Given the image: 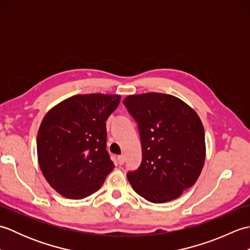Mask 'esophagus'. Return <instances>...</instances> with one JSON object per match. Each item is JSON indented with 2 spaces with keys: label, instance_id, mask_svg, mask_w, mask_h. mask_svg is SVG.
Returning a JSON list of instances; mask_svg holds the SVG:
<instances>
[{
  "label": "esophagus",
  "instance_id": "esophagus-1",
  "mask_svg": "<svg viewBox=\"0 0 250 250\" xmlns=\"http://www.w3.org/2000/svg\"><path fill=\"white\" fill-rule=\"evenodd\" d=\"M117 160H118L119 166H122V164H124L125 161V158L124 155H121V156H118V158H117Z\"/></svg>",
  "mask_w": 250,
  "mask_h": 250
}]
</instances>
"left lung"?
I'll list each match as a JSON object with an SVG mask.
<instances>
[{
    "mask_svg": "<svg viewBox=\"0 0 250 250\" xmlns=\"http://www.w3.org/2000/svg\"><path fill=\"white\" fill-rule=\"evenodd\" d=\"M125 108L139 128L142 162L126 173L137 194L152 203L177 199L195 184L205 161V135L195 111L164 93L129 95Z\"/></svg>",
    "mask_w": 250,
    "mask_h": 250,
    "instance_id": "left-lung-1",
    "label": "left lung"
}]
</instances>
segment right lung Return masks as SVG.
<instances>
[{
    "label": "right lung",
    "instance_id": "add662e5",
    "mask_svg": "<svg viewBox=\"0 0 250 250\" xmlns=\"http://www.w3.org/2000/svg\"><path fill=\"white\" fill-rule=\"evenodd\" d=\"M120 95H74L51 108L37 133L42 173L57 192L81 200L103 185L115 166L106 150V120Z\"/></svg>",
    "mask_w": 250,
    "mask_h": 250
}]
</instances>
